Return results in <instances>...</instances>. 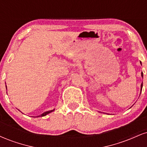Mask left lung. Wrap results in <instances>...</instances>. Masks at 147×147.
Returning a JSON list of instances; mask_svg holds the SVG:
<instances>
[{"label":"left lung","instance_id":"1","mask_svg":"<svg viewBox=\"0 0 147 147\" xmlns=\"http://www.w3.org/2000/svg\"><path fill=\"white\" fill-rule=\"evenodd\" d=\"M140 63H141V62H140ZM141 75H142V77H143V73H142V72ZM142 85H143V84H142H142H141V91H142Z\"/></svg>","mask_w":147,"mask_h":147}]
</instances>
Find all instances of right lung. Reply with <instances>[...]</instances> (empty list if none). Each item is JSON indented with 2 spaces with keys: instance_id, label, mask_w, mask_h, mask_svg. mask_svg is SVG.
<instances>
[{
  "instance_id": "right-lung-1",
  "label": "right lung",
  "mask_w": 147,
  "mask_h": 147,
  "mask_svg": "<svg viewBox=\"0 0 147 147\" xmlns=\"http://www.w3.org/2000/svg\"><path fill=\"white\" fill-rule=\"evenodd\" d=\"M6 88H7V86H6ZM55 111V109H53V110H51V111H46V112L43 113H42L41 115H40L37 116V117H43V116H45L46 115H48V113H50L52 112V111Z\"/></svg>"
}]
</instances>
